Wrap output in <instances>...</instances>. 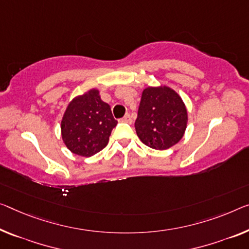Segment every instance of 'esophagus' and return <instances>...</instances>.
Wrapping results in <instances>:
<instances>
[{
  "label": "esophagus",
  "instance_id": "esophagus-1",
  "mask_svg": "<svg viewBox=\"0 0 249 249\" xmlns=\"http://www.w3.org/2000/svg\"><path fill=\"white\" fill-rule=\"evenodd\" d=\"M121 121H122V122H128V124H131L132 119H131V117H130V113H128V112L125 113L124 117L121 119Z\"/></svg>",
  "mask_w": 249,
  "mask_h": 249
}]
</instances>
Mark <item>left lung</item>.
Listing matches in <instances>:
<instances>
[{"label":"left lung","instance_id":"1","mask_svg":"<svg viewBox=\"0 0 249 249\" xmlns=\"http://www.w3.org/2000/svg\"><path fill=\"white\" fill-rule=\"evenodd\" d=\"M188 112L182 99L168 86L147 87L135 124L137 136L152 149L166 150L185 135Z\"/></svg>","mask_w":249,"mask_h":249}]
</instances>
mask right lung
Returning <instances> with one entry per match:
<instances>
[{
	"label": "right lung",
	"mask_w": 249,
	"mask_h": 249,
	"mask_svg": "<svg viewBox=\"0 0 249 249\" xmlns=\"http://www.w3.org/2000/svg\"><path fill=\"white\" fill-rule=\"evenodd\" d=\"M118 121L98 89H90L69 102L61 120V137L72 154L91 157L101 151Z\"/></svg>",
	"instance_id": "obj_1"
}]
</instances>
